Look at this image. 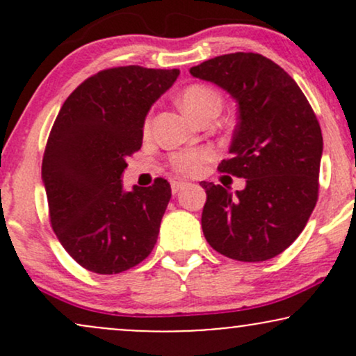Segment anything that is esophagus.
<instances>
[{
    "label": "esophagus",
    "mask_w": 356,
    "mask_h": 356,
    "mask_svg": "<svg viewBox=\"0 0 356 356\" xmlns=\"http://www.w3.org/2000/svg\"><path fill=\"white\" fill-rule=\"evenodd\" d=\"M170 186H172L174 194H177V192H181L182 189H186L187 182H184V181H172V184H170Z\"/></svg>",
    "instance_id": "34e87169"
}]
</instances>
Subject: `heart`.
Masks as SVG:
<instances>
[{
	"mask_svg": "<svg viewBox=\"0 0 356 356\" xmlns=\"http://www.w3.org/2000/svg\"><path fill=\"white\" fill-rule=\"evenodd\" d=\"M181 105L186 113H189L195 120L207 108L220 107V97L216 90L206 87V85H191L182 92ZM211 157V150H182V152L172 155L170 164L182 174H195L201 170L204 162L209 161Z\"/></svg>",
	"mask_w": 356,
	"mask_h": 356,
	"instance_id": "heart-1",
	"label": "heart"
}]
</instances>
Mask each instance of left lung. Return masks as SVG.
Listing matches in <instances>:
<instances>
[{
	"instance_id": "left-lung-1",
	"label": "left lung",
	"mask_w": 356,
	"mask_h": 356,
	"mask_svg": "<svg viewBox=\"0 0 356 356\" xmlns=\"http://www.w3.org/2000/svg\"><path fill=\"white\" fill-rule=\"evenodd\" d=\"M191 75L218 85L238 104L231 159L220 172L246 179L234 194L206 189L202 231L211 248L244 263L271 259L291 246L318 201L321 129L296 81L257 53L202 61Z\"/></svg>"
}]
</instances>
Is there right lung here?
<instances>
[{"mask_svg":"<svg viewBox=\"0 0 356 356\" xmlns=\"http://www.w3.org/2000/svg\"><path fill=\"white\" fill-rule=\"evenodd\" d=\"M177 76L175 68H108L73 90L56 115L42 164L51 227L88 271H127L157 243L170 184L125 191L122 174L142 147L150 107Z\"/></svg>","mask_w":356,"mask_h":356,"instance_id":"1","label":"right lung"}]
</instances>
